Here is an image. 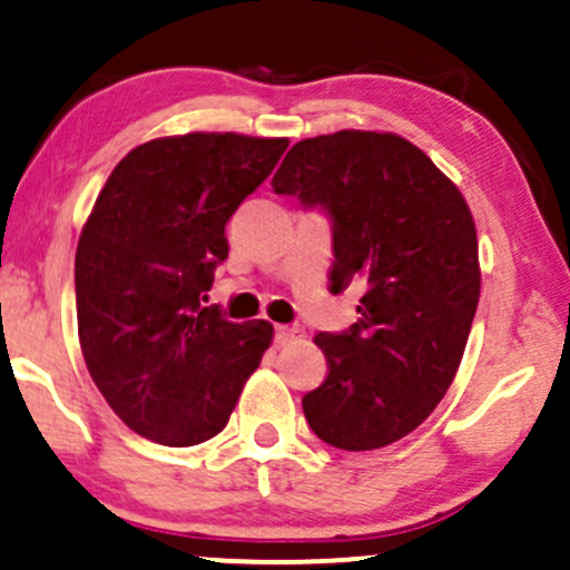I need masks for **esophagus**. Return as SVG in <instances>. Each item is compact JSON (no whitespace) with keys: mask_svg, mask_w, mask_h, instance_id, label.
<instances>
[{"mask_svg":"<svg viewBox=\"0 0 570 570\" xmlns=\"http://www.w3.org/2000/svg\"><path fill=\"white\" fill-rule=\"evenodd\" d=\"M303 330H297V326H286V324H278L276 326V343L278 345H294L303 340Z\"/></svg>","mask_w":570,"mask_h":570,"instance_id":"1","label":"esophagus"}]
</instances>
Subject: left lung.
<instances>
[{
  "instance_id": "1",
  "label": "left lung",
  "mask_w": 570,
  "mask_h": 570,
  "mask_svg": "<svg viewBox=\"0 0 570 570\" xmlns=\"http://www.w3.org/2000/svg\"><path fill=\"white\" fill-rule=\"evenodd\" d=\"M271 185L332 219V292L364 286L358 322L316 335L330 372L303 396L307 426L340 450L402 440L448 394L480 303L466 200L415 144L375 130L297 141Z\"/></svg>"
}]
</instances>
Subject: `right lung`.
I'll return each instance as SVG.
<instances>
[{"label": "right lung", "instance_id": "obj_1", "mask_svg": "<svg viewBox=\"0 0 570 570\" xmlns=\"http://www.w3.org/2000/svg\"><path fill=\"white\" fill-rule=\"evenodd\" d=\"M286 139L185 134L115 166L75 257L85 364L128 429L168 448L217 436L263 362L273 324L203 307L227 259L225 225L271 176Z\"/></svg>", "mask_w": 570, "mask_h": 570}]
</instances>
